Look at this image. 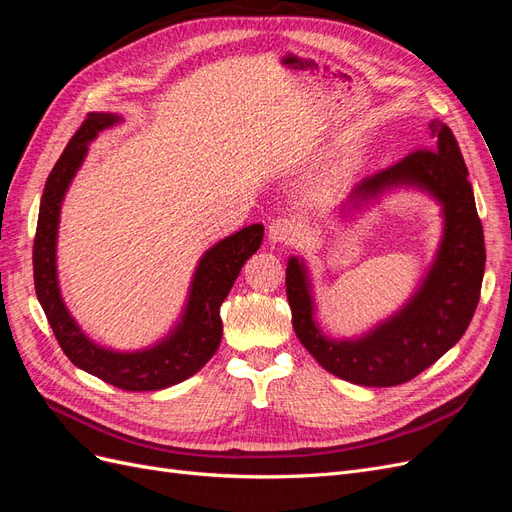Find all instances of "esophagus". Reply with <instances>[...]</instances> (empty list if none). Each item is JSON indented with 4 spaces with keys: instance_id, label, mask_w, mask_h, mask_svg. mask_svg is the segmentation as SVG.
<instances>
[{
    "instance_id": "obj_1",
    "label": "esophagus",
    "mask_w": 512,
    "mask_h": 512,
    "mask_svg": "<svg viewBox=\"0 0 512 512\" xmlns=\"http://www.w3.org/2000/svg\"><path fill=\"white\" fill-rule=\"evenodd\" d=\"M267 235L275 245H288L297 239V226L288 218H275L267 228Z\"/></svg>"
}]
</instances>
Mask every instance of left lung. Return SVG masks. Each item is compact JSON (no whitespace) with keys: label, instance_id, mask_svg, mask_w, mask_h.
Returning <instances> with one entry per match:
<instances>
[{"label":"left lung","instance_id":"1","mask_svg":"<svg viewBox=\"0 0 512 512\" xmlns=\"http://www.w3.org/2000/svg\"><path fill=\"white\" fill-rule=\"evenodd\" d=\"M429 134L431 149H418L365 177L339 209L348 215L397 188L425 192L442 207L444 228L436 258L412 297L393 316L361 337H329L316 320L305 262L297 256L288 258L286 294L294 333L324 369L352 384L397 386L412 380L459 342L480 299L485 237L468 168L446 123L433 119Z\"/></svg>","mask_w":512,"mask_h":512}]
</instances>
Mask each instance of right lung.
<instances>
[{"label":"right lung","mask_w":512,"mask_h":512,"mask_svg":"<svg viewBox=\"0 0 512 512\" xmlns=\"http://www.w3.org/2000/svg\"><path fill=\"white\" fill-rule=\"evenodd\" d=\"M119 121L121 117L115 113H89L46 179L34 239V284L61 350L76 367L121 391H160L194 376L218 350L222 342L220 305L228 297L245 260L260 247L265 226H245L209 247L196 265L181 318L158 344L132 352L96 344L76 324L61 299L57 232L61 203L87 156V145L102 130L117 126Z\"/></svg>","instance_id":"right-lung-1"}]
</instances>
